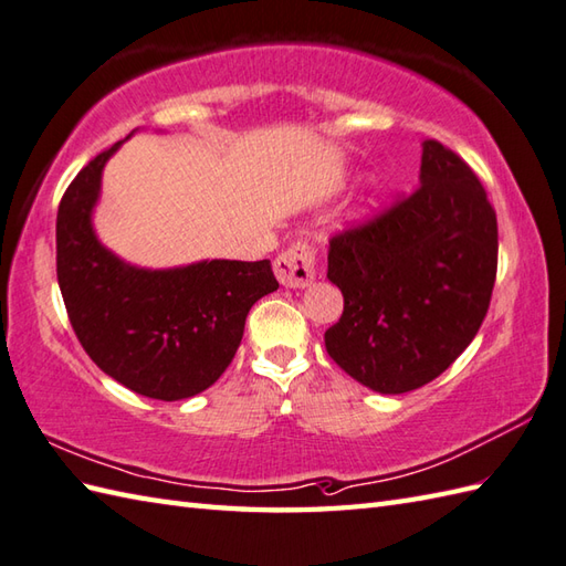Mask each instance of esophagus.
<instances>
[{
	"instance_id": "1",
	"label": "esophagus",
	"mask_w": 566,
	"mask_h": 566,
	"mask_svg": "<svg viewBox=\"0 0 566 566\" xmlns=\"http://www.w3.org/2000/svg\"><path fill=\"white\" fill-rule=\"evenodd\" d=\"M274 274L286 290H298V286H306L316 274V250L314 245L298 240L292 248L280 252L274 260Z\"/></svg>"
}]
</instances>
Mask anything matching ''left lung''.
Returning <instances> with one entry per match:
<instances>
[{"mask_svg":"<svg viewBox=\"0 0 566 566\" xmlns=\"http://www.w3.org/2000/svg\"><path fill=\"white\" fill-rule=\"evenodd\" d=\"M499 226L486 191L460 155L423 140L420 187L331 238L328 280L343 316L326 350L379 394L440 377L474 340L496 282Z\"/></svg>","mask_w":566,"mask_h":566,"instance_id":"8db88e82","label":"left lung"}]
</instances>
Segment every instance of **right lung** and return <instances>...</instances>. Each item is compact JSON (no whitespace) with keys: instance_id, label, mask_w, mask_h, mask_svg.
<instances>
[{"instance_id":"1","label":"right lung","mask_w":566,"mask_h":566,"mask_svg":"<svg viewBox=\"0 0 566 566\" xmlns=\"http://www.w3.org/2000/svg\"><path fill=\"white\" fill-rule=\"evenodd\" d=\"M122 143L84 165L60 199L57 284L72 331L104 375L148 399H189L231 365L248 311L280 282L270 260L146 270L106 250L92 211L104 165Z\"/></svg>"}]
</instances>
